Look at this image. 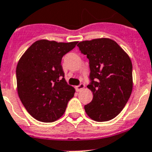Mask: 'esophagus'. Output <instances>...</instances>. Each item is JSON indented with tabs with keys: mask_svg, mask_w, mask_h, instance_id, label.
<instances>
[{
	"mask_svg": "<svg viewBox=\"0 0 152 152\" xmlns=\"http://www.w3.org/2000/svg\"><path fill=\"white\" fill-rule=\"evenodd\" d=\"M84 87H85V85L83 84V83H80V84L79 85V86H76V87H75V88H76V91H77V92H79V91H82L83 89L84 88Z\"/></svg>",
	"mask_w": 152,
	"mask_h": 152,
	"instance_id": "obj_1",
	"label": "esophagus"
}]
</instances>
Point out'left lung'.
Wrapping results in <instances>:
<instances>
[{
	"label": "left lung",
	"instance_id": "1",
	"mask_svg": "<svg viewBox=\"0 0 152 152\" xmlns=\"http://www.w3.org/2000/svg\"><path fill=\"white\" fill-rule=\"evenodd\" d=\"M90 65L87 86L93 99L84 106L88 116L97 122L114 119L127 103L133 90V66L128 55L114 40L99 38L80 42Z\"/></svg>",
	"mask_w": 152,
	"mask_h": 152
}]
</instances>
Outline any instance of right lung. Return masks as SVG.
<instances>
[{"label":"right lung","mask_w":152,"mask_h":152,"mask_svg":"<svg viewBox=\"0 0 152 152\" xmlns=\"http://www.w3.org/2000/svg\"><path fill=\"white\" fill-rule=\"evenodd\" d=\"M77 43L37 40L19 59L16 67L18 97L37 120L51 123L59 119L74 96L75 89L65 81L61 62Z\"/></svg>","instance_id":"1"}]
</instances>
